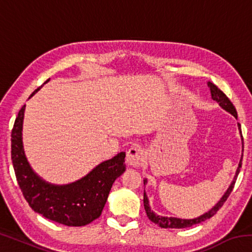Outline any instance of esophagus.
Returning a JSON list of instances; mask_svg holds the SVG:
<instances>
[{"label":"esophagus","instance_id":"obj_1","mask_svg":"<svg viewBox=\"0 0 252 252\" xmlns=\"http://www.w3.org/2000/svg\"><path fill=\"white\" fill-rule=\"evenodd\" d=\"M126 161L132 167H140L144 161V151L138 146L131 147L126 152Z\"/></svg>","mask_w":252,"mask_h":252}]
</instances>
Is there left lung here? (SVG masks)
<instances>
[{
    "mask_svg": "<svg viewBox=\"0 0 252 252\" xmlns=\"http://www.w3.org/2000/svg\"><path fill=\"white\" fill-rule=\"evenodd\" d=\"M209 88H210V92H211V97L215 101L219 102V104L222 106L224 110H227L228 112H230L231 114H233L234 117L237 118V110L234 108V105L232 104V102L229 100V97L224 94V93L220 90V89L217 87L215 83H212L209 81L208 82ZM238 126L239 129H241L240 125L238 123ZM241 133V132H240ZM241 138H242V134H241ZM244 139V138H242ZM241 163H242V158L240 162H239V167L237 169V172H236V176H234V179L231 185H230L229 189L227 190V192L223 194V197L221 198L220 201L216 204L215 207H213L210 211L204 213L203 216H200L199 218H195V219H190V220H185V219H178V218H167V217H159L157 216L156 213H153L151 211L150 207H149V201H148V198L146 193L143 194V206H144V210L147 212V216L148 218L150 219L153 223L156 224H159L161 228H176V229H181V228H187V227H191V225H193L195 223H200L202 222V221L207 220V219H210L211 217H213L216 215L217 212H218L219 209L223 206V203L225 202V200L228 199V197L231 193V191L234 187V183H236L237 180V177L239 172H240V168H241ZM147 180H144V185H146Z\"/></svg>",
    "mask_w": 252,
    "mask_h": 252,
    "instance_id": "1",
    "label": "left lung"
}]
</instances>
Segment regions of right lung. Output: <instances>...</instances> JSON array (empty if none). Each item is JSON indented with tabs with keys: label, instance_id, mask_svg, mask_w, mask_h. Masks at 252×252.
Wrapping results in <instances>:
<instances>
[{
	"label": "right lung",
	"instance_id": "add662e5",
	"mask_svg": "<svg viewBox=\"0 0 252 252\" xmlns=\"http://www.w3.org/2000/svg\"><path fill=\"white\" fill-rule=\"evenodd\" d=\"M24 110L25 105L19 111L12 129L11 158L16 180L29 206L46 219L69 227H81L99 218L113 182L126 171V153L120 152L112 159L102 162L74 183L51 186L32 171L25 158L22 146Z\"/></svg>",
	"mask_w": 252,
	"mask_h": 252
}]
</instances>
